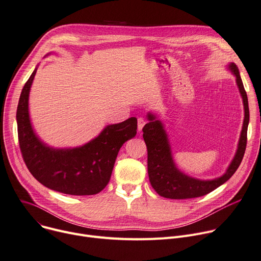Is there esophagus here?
<instances>
[{
  "label": "esophagus",
  "instance_id": "obj_1",
  "mask_svg": "<svg viewBox=\"0 0 261 261\" xmlns=\"http://www.w3.org/2000/svg\"><path fill=\"white\" fill-rule=\"evenodd\" d=\"M145 125H146V119L144 117H138V119H137V129H138V132H141L143 130Z\"/></svg>",
  "mask_w": 261,
  "mask_h": 261
}]
</instances>
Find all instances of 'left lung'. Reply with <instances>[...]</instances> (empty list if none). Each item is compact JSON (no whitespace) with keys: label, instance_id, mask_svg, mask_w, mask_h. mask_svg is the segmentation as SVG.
Wrapping results in <instances>:
<instances>
[{"label":"left lung","instance_id":"8db88e82","mask_svg":"<svg viewBox=\"0 0 261 261\" xmlns=\"http://www.w3.org/2000/svg\"><path fill=\"white\" fill-rule=\"evenodd\" d=\"M229 69L236 76V83L245 107L244 125L238 143V149L232 163L224 174L211 180H200L188 176L180 172L172 158L168 135L161 120L152 113H148L149 123L143 128V137L148 150V174L151 186L159 195L171 199H187L203 196L229 180L244 159L247 147V133L250 120L247 92L242 84L239 70L234 63Z\"/></svg>","mask_w":261,"mask_h":261}]
</instances>
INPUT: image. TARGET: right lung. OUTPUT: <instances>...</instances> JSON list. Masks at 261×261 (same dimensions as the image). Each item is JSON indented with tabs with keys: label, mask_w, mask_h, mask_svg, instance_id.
Instances as JSON below:
<instances>
[{
	"label": "right lung",
	"mask_w": 261,
	"mask_h": 261,
	"mask_svg": "<svg viewBox=\"0 0 261 261\" xmlns=\"http://www.w3.org/2000/svg\"><path fill=\"white\" fill-rule=\"evenodd\" d=\"M36 73L37 68L24 86L16 109L20 149L29 172L57 192L79 196L97 194L110 180L119 149L136 135V117L107 126L82 147H48L34 133L29 118V91Z\"/></svg>",
	"instance_id": "right-lung-1"
}]
</instances>
